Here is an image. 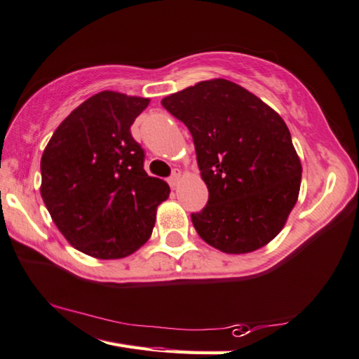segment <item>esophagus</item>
I'll return each instance as SVG.
<instances>
[{"label":"esophagus","instance_id":"esophagus-1","mask_svg":"<svg viewBox=\"0 0 359 359\" xmlns=\"http://www.w3.org/2000/svg\"><path fill=\"white\" fill-rule=\"evenodd\" d=\"M180 179H182V172L180 171H174L172 172V175L171 177H169V185H171V188H175L179 185V182H180Z\"/></svg>","mask_w":359,"mask_h":359}]
</instances>
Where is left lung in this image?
<instances>
[{
	"label": "left lung",
	"instance_id": "1",
	"mask_svg": "<svg viewBox=\"0 0 359 359\" xmlns=\"http://www.w3.org/2000/svg\"><path fill=\"white\" fill-rule=\"evenodd\" d=\"M190 130L208 202L191 221L226 254L259 250L283 231L302 185V161L275 109L224 78L161 100Z\"/></svg>",
	"mask_w": 359,
	"mask_h": 359
}]
</instances>
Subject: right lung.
<instances>
[{"label": "right lung", "instance_id": "obj_1", "mask_svg": "<svg viewBox=\"0 0 359 359\" xmlns=\"http://www.w3.org/2000/svg\"><path fill=\"white\" fill-rule=\"evenodd\" d=\"M149 102L102 90L60 123L42 154L45 207L67 242L90 257L140 250L169 198L166 182L144 171V151L130 133Z\"/></svg>", "mask_w": 359, "mask_h": 359}]
</instances>
